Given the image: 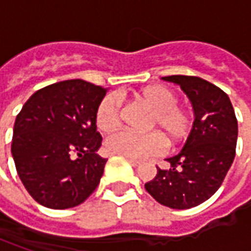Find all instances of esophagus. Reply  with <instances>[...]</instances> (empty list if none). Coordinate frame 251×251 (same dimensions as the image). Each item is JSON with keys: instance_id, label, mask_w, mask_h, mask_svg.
I'll return each mask as SVG.
<instances>
[{"instance_id": "34e87169", "label": "esophagus", "mask_w": 251, "mask_h": 251, "mask_svg": "<svg viewBox=\"0 0 251 251\" xmlns=\"http://www.w3.org/2000/svg\"><path fill=\"white\" fill-rule=\"evenodd\" d=\"M128 159V162H130L131 165L134 166V168H137V166H140V160L137 159H131V158H127Z\"/></svg>"}]
</instances>
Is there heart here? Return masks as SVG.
Here are the masks:
<instances>
[{
  "mask_svg": "<svg viewBox=\"0 0 251 251\" xmlns=\"http://www.w3.org/2000/svg\"><path fill=\"white\" fill-rule=\"evenodd\" d=\"M134 98L151 110L147 120L145 134L119 131L104 142L107 153L142 159L156 155L163 150L165 140L169 147H177L190 138L194 130V117L191 111L177 104V95L163 85L145 86L134 93ZM121 120V99L116 93L106 95L95 111V123L101 132L114 131Z\"/></svg>",
  "mask_w": 251,
  "mask_h": 251,
  "instance_id": "b5f03b06",
  "label": "heart"
}]
</instances>
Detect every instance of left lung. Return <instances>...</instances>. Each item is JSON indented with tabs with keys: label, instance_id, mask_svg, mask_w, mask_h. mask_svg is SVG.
Instances as JSON below:
<instances>
[{
	"label": "left lung",
	"instance_id": "8db88e82",
	"mask_svg": "<svg viewBox=\"0 0 251 251\" xmlns=\"http://www.w3.org/2000/svg\"><path fill=\"white\" fill-rule=\"evenodd\" d=\"M187 95L194 110V130L177 155L168 158V169L145 183L159 204L173 209L197 207L221 187L235 159L237 120L225 92L198 76L172 75Z\"/></svg>",
	"mask_w": 251,
	"mask_h": 251
}]
</instances>
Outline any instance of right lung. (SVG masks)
<instances>
[{
  "label": "right lung",
  "instance_id": "1",
  "mask_svg": "<svg viewBox=\"0 0 251 251\" xmlns=\"http://www.w3.org/2000/svg\"><path fill=\"white\" fill-rule=\"evenodd\" d=\"M107 89L68 79L34 92L16 116L11 152L18 176L40 205L65 209L96 190L107 159L95 111Z\"/></svg>",
  "mask_w": 251,
  "mask_h": 251
}]
</instances>
